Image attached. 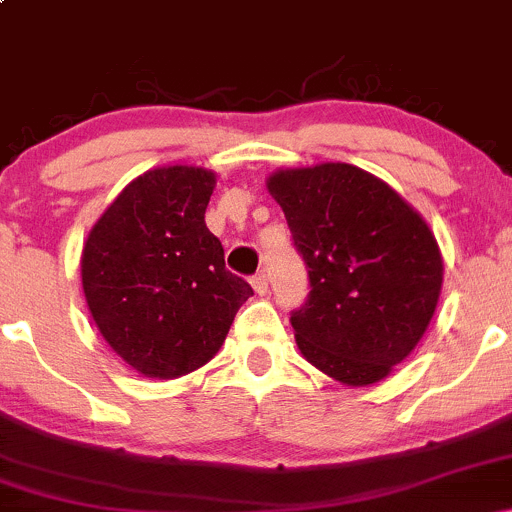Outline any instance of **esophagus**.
<instances>
[{"label": "esophagus", "instance_id": "34e87169", "mask_svg": "<svg viewBox=\"0 0 512 512\" xmlns=\"http://www.w3.org/2000/svg\"><path fill=\"white\" fill-rule=\"evenodd\" d=\"M250 281H252V289L260 293V296H264V293H267V289H269V274L257 272Z\"/></svg>", "mask_w": 512, "mask_h": 512}]
</instances>
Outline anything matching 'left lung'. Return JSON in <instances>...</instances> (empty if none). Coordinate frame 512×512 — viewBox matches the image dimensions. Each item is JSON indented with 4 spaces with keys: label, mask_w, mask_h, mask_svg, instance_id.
Here are the masks:
<instances>
[{
    "label": "left lung",
    "mask_w": 512,
    "mask_h": 512,
    "mask_svg": "<svg viewBox=\"0 0 512 512\" xmlns=\"http://www.w3.org/2000/svg\"><path fill=\"white\" fill-rule=\"evenodd\" d=\"M310 293L291 313L305 361L346 385H373L424 337L443 284L426 221L392 187L349 163L279 170Z\"/></svg>",
    "instance_id": "8db88e82"
}]
</instances>
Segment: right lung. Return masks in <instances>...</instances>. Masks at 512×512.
<instances>
[{
	"instance_id": "1",
	"label": "right lung",
	"mask_w": 512,
	"mask_h": 512,
	"mask_svg": "<svg viewBox=\"0 0 512 512\" xmlns=\"http://www.w3.org/2000/svg\"><path fill=\"white\" fill-rule=\"evenodd\" d=\"M214 182V173L192 166L139 175L98 219L81 255L98 330L149 378L204 366L252 296L204 223Z\"/></svg>"
}]
</instances>
